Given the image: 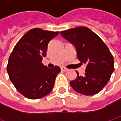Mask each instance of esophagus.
<instances>
[{"mask_svg":"<svg viewBox=\"0 0 121 121\" xmlns=\"http://www.w3.org/2000/svg\"><path fill=\"white\" fill-rule=\"evenodd\" d=\"M61 70L63 71H68V69H66L65 67H61Z\"/></svg>","mask_w":121,"mask_h":121,"instance_id":"obj_1","label":"esophagus"}]
</instances>
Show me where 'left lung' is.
Masks as SVG:
<instances>
[{
	"mask_svg": "<svg viewBox=\"0 0 121 121\" xmlns=\"http://www.w3.org/2000/svg\"><path fill=\"white\" fill-rule=\"evenodd\" d=\"M76 48L78 60L86 64L83 76L70 82L72 88L84 95L99 92L107 84L114 71V60L103 40L92 31L80 26L60 32Z\"/></svg>",
	"mask_w": 121,
	"mask_h": 121,
	"instance_id": "obj_1",
	"label": "left lung"
}]
</instances>
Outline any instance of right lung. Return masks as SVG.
I'll return each mask as SVG.
<instances>
[{"mask_svg": "<svg viewBox=\"0 0 121 121\" xmlns=\"http://www.w3.org/2000/svg\"><path fill=\"white\" fill-rule=\"evenodd\" d=\"M59 32L36 28L26 33L14 46L7 71L16 89L28 99H36L52 90L60 66L49 69L41 61L46 56L49 42Z\"/></svg>", "mask_w": 121, "mask_h": 121, "instance_id": "obj_1", "label": "right lung"}]
</instances>
